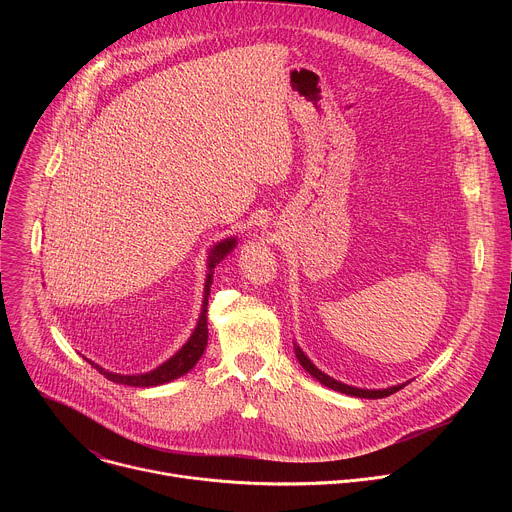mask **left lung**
Returning <instances> with one entry per match:
<instances>
[{"mask_svg":"<svg viewBox=\"0 0 512 512\" xmlns=\"http://www.w3.org/2000/svg\"><path fill=\"white\" fill-rule=\"evenodd\" d=\"M296 356H298V360H300V364L302 367L314 377V379H318L322 385H326V387H330V389H334V391H340V393H346V395H352V397H362V399H383V397H389V395H393V393H397L399 389H403L405 385H397V387H389V389H383V391H369V389H356V387H350V385H344V383H338V381H334L332 377H328V375H324L316 364H312V360L296 346Z\"/></svg>","mask_w":512,"mask_h":512,"instance_id":"1","label":"left lung"}]
</instances>
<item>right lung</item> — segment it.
I'll list each match as a JSON object with an SVG mask.
<instances>
[{
	"mask_svg": "<svg viewBox=\"0 0 512 512\" xmlns=\"http://www.w3.org/2000/svg\"><path fill=\"white\" fill-rule=\"evenodd\" d=\"M233 247H235V239H227L223 243H218L210 251V257H208L210 273H208V279H206V285H204V302H202V314H200L198 326L194 328L190 340L170 360H166L162 367H158L156 371L145 373V375H117V373H109V371L101 369L99 364L89 360L91 367H95L109 381L119 383V385H129V387H158V385L170 383V381L186 375L194 367V364L198 362V358L202 356V352L206 348V340H208L206 308H208V291H210V283H212V269L216 267V263H221L233 251Z\"/></svg>",
	"mask_w": 512,
	"mask_h": 512,
	"instance_id": "obj_1",
	"label": "right lung"
}]
</instances>
